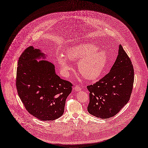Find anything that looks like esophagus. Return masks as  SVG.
Wrapping results in <instances>:
<instances>
[{
    "label": "esophagus",
    "instance_id": "esophagus-1",
    "mask_svg": "<svg viewBox=\"0 0 148 148\" xmlns=\"http://www.w3.org/2000/svg\"><path fill=\"white\" fill-rule=\"evenodd\" d=\"M73 89L75 90V91H80V90H81V88L79 86H75L73 88Z\"/></svg>",
    "mask_w": 148,
    "mask_h": 148
}]
</instances>
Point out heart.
<instances>
[{
	"label": "heart",
	"instance_id": "heart-1",
	"mask_svg": "<svg viewBox=\"0 0 148 148\" xmlns=\"http://www.w3.org/2000/svg\"><path fill=\"white\" fill-rule=\"evenodd\" d=\"M68 59L71 61L79 60L77 63L79 72L84 78L91 81L102 75L108 62L106 52L89 43L73 46L67 50L65 56L59 54L57 56L61 72L65 76L69 75L72 69Z\"/></svg>",
	"mask_w": 148,
	"mask_h": 148
}]
</instances>
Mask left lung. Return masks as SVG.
<instances>
[{
  "label": "left lung",
  "mask_w": 148,
  "mask_h": 148,
  "mask_svg": "<svg viewBox=\"0 0 148 148\" xmlns=\"http://www.w3.org/2000/svg\"><path fill=\"white\" fill-rule=\"evenodd\" d=\"M116 62L110 72L99 81L87 86L89 91L88 111L101 119L114 116L130 99L134 82L132 62L119 45Z\"/></svg>",
  "instance_id": "1"
}]
</instances>
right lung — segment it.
Returning <instances> with one entry per match:
<instances>
[{
  "label": "right lung",
  "mask_w": 148,
  "mask_h": 148,
  "mask_svg": "<svg viewBox=\"0 0 148 148\" xmlns=\"http://www.w3.org/2000/svg\"><path fill=\"white\" fill-rule=\"evenodd\" d=\"M46 55L32 46L22 53L18 62L16 85L20 99L31 115L41 121L54 120L64 112L72 84L56 73ZM42 59V61L37 60Z\"/></svg>",
  "instance_id": "obj_1"
}]
</instances>
